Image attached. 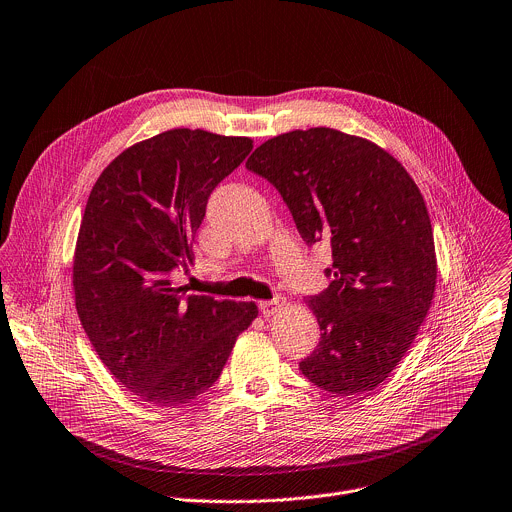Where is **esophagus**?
Returning a JSON list of instances; mask_svg holds the SVG:
<instances>
[{
	"label": "esophagus",
	"instance_id": "obj_1",
	"mask_svg": "<svg viewBox=\"0 0 512 512\" xmlns=\"http://www.w3.org/2000/svg\"><path fill=\"white\" fill-rule=\"evenodd\" d=\"M283 305H285V297L277 295V297H273V299H269V301H259V311H261L263 317H271V315L277 313Z\"/></svg>",
	"mask_w": 512,
	"mask_h": 512
}]
</instances>
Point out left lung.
Instances as JSON below:
<instances>
[{"instance_id": "8db88e82", "label": "left lung", "mask_w": 512, "mask_h": 512, "mask_svg": "<svg viewBox=\"0 0 512 512\" xmlns=\"http://www.w3.org/2000/svg\"><path fill=\"white\" fill-rule=\"evenodd\" d=\"M245 166L279 191L307 245H331V283L305 299L321 339L301 374L337 396L378 388L434 297V235L420 189L378 144L325 126L269 138Z\"/></svg>"}]
</instances>
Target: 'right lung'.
<instances>
[{"label":"right lung","mask_w":512,"mask_h":512,"mask_svg":"<svg viewBox=\"0 0 512 512\" xmlns=\"http://www.w3.org/2000/svg\"><path fill=\"white\" fill-rule=\"evenodd\" d=\"M247 136L175 128L118 154L90 191L72 267L76 311L98 358L142 402L189 404L221 376L257 305L189 295L215 187L251 152Z\"/></svg>","instance_id":"right-lung-1"}]
</instances>
